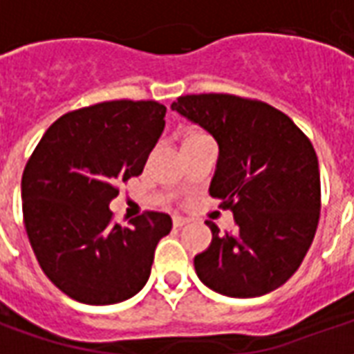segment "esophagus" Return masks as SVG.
<instances>
[{
	"label": "esophagus",
	"mask_w": 354,
	"mask_h": 354,
	"mask_svg": "<svg viewBox=\"0 0 354 354\" xmlns=\"http://www.w3.org/2000/svg\"><path fill=\"white\" fill-rule=\"evenodd\" d=\"M172 223H174V227H184L185 223H189L187 218H182V216H174L172 218Z\"/></svg>",
	"instance_id": "34e87169"
}]
</instances>
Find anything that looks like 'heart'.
Instances as JSON below:
<instances>
[{"label":"heart","instance_id":"obj_1","mask_svg":"<svg viewBox=\"0 0 354 354\" xmlns=\"http://www.w3.org/2000/svg\"><path fill=\"white\" fill-rule=\"evenodd\" d=\"M199 138H207V134H205V132H199V131L187 132V134H185V138H184V144H185V142H192V140H199Z\"/></svg>","mask_w":354,"mask_h":354}]
</instances>
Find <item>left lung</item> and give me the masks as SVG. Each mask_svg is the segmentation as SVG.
Returning <instances> with one entry per match:
<instances>
[{
	"label": "left lung",
	"instance_id": "8db88e82",
	"mask_svg": "<svg viewBox=\"0 0 354 354\" xmlns=\"http://www.w3.org/2000/svg\"><path fill=\"white\" fill-rule=\"evenodd\" d=\"M170 108L208 131L220 147L210 195L237 223L195 256L203 284L230 297H258L296 273L320 216L319 159L286 113L235 94H185Z\"/></svg>",
	"mask_w": 354,
	"mask_h": 354
}]
</instances>
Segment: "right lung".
Instances as JSON below:
<instances>
[{"instance_id": "obj_1", "label": "right lung", "mask_w": 354, "mask_h": 354, "mask_svg": "<svg viewBox=\"0 0 354 354\" xmlns=\"http://www.w3.org/2000/svg\"><path fill=\"white\" fill-rule=\"evenodd\" d=\"M155 100L100 102L50 124L22 174V214L43 273L66 296L111 305L144 288L155 246L172 230L147 210L113 222L117 184L140 176L165 129Z\"/></svg>"}]
</instances>
